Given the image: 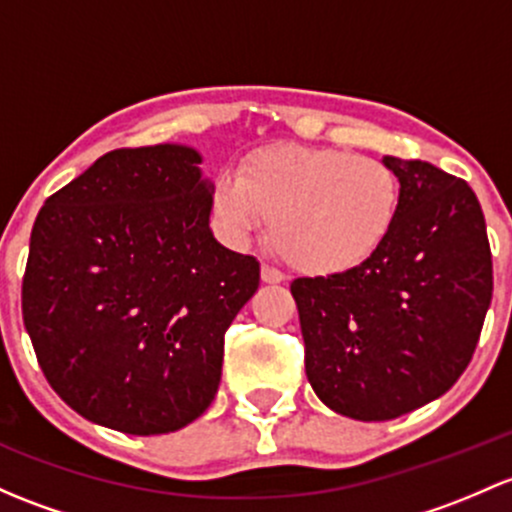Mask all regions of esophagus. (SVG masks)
<instances>
[{"label": "esophagus", "instance_id": "34e87169", "mask_svg": "<svg viewBox=\"0 0 512 512\" xmlns=\"http://www.w3.org/2000/svg\"><path fill=\"white\" fill-rule=\"evenodd\" d=\"M260 277H262V282H265V284H282L284 282V274L272 265H262Z\"/></svg>", "mask_w": 512, "mask_h": 512}]
</instances>
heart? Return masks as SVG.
Here are the masks:
<instances>
[{
    "label": "heart",
    "mask_w": 512,
    "mask_h": 512,
    "mask_svg": "<svg viewBox=\"0 0 512 512\" xmlns=\"http://www.w3.org/2000/svg\"><path fill=\"white\" fill-rule=\"evenodd\" d=\"M215 215L238 238L270 220V245L306 274H341L380 250L400 211L385 161L326 147L257 149L213 188Z\"/></svg>",
    "instance_id": "obj_1"
}]
</instances>
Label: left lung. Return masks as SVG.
<instances>
[{
	"label": "left lung",
	"instance_id": "obj_1",
	"mask_svg": "<svg viewBox=\"0 0 512 512\" xmlns=\"http://www.w3.org/2000/svg\"><path fill=\"white\" fill-rule=\"evenodd\" d=\"M383 161L400 181V211L380 250L348 272L292 282L306 378L326 407L360 422L444 395L471 363L493 297L471 186L429 161Z\"/></svg>",
	"mask_w": 512,
	"mask_h": 512
}]
</instances>
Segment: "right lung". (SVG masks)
Masks as SVG:
<instances>
[{"label": "right lung", "instance_id": "1", "mask_svg": "<svg viewBox=\"0 0 512 512\" xmlns=\"http://www.w3.org/2000/svg\"><path fill=\"white\" fill-rule=\"evenodd\" d=\"M186 144L115 149L46 198L21 314L68 407L125 434L201 417L225 331L260 287V262L213 238V184Z\"/></svg>", "mask_w": 512, "mask_h": 512}]
</instances>
